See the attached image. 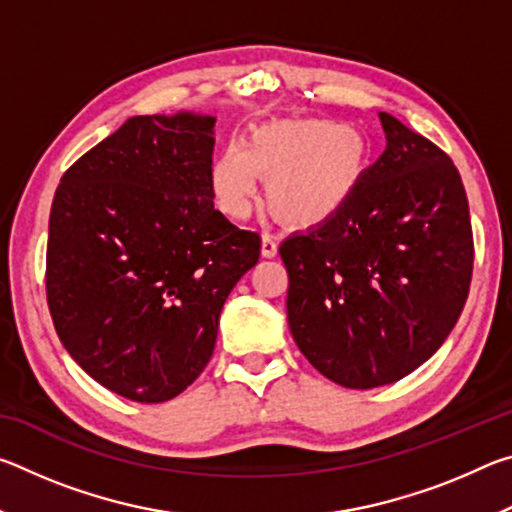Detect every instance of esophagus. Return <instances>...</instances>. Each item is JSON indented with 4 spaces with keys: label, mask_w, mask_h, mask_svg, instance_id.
I'll use <instances>...</instances> for the list:
<instances>
[{
    "label": "esophagus",
    "mask_w": 512,
    "mask_h": 512,
    "mask_svg": "<svg viewBox=\"0 0 512 512\" xmlns=\"http://www.w3.org/2000/svg\"><path fill=\"white\" fill-rule=\"evenodd\" d=\"M262 255L264 257L277 255V239L271 235V232H262Z\"/></svg>",
    "instance_id": "34e87169"
}]
</instances>
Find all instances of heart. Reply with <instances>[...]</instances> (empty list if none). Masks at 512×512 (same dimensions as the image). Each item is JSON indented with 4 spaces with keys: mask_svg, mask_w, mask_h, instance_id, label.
Wrapping results in <instances>:
<instances>
[{
    "mask_svg": "<svg viewBox=\"0 0 512 512\" xmlns=\"http://www.w3.org/2000/svg\"><path fill=\"white\" fill-rule=\"evenodd\" d=\"M368 146L350 126L316 119H282L257 126L246 146L228 144L210 169L216 205L232 219L250 214L259 176L284 221L314 223L339 210L357 185Z\"/></svg>",
    "mask_w": 512,
    "mask_h": 512,
    "instance_id": "1",
    "label": "heart"
}]
</instances>
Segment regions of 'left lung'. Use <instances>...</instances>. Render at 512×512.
I'll return each mask as SVG.
<instances>
[{
	"mask_svg": "<svg viewBox=\"0 0 512 512\" xmlns=\"http://www.w3.org/2000/svg\"><path fill=\"white\" fill-rule=\"evenodd\" d=\"M386 151L316 228L282 241L293 341L345 388L393 384L452 332L472 282L474 239L449 155L379 112Z\"/></svg>",
	"mask_w": 512,
	"mask_h": 512,
	"instance_id": "left-lung-1",
	"label": "left lung"
}]
</instances>
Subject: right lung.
I'll use <instances>...</instances> for the list:
<instances>
[{"instance_id": "add662e5", "label": "right lung", "mask_w": 512, "mask_h": 512, "mask_svg": "<svg viewBox=\"0 0 512 512\" xmlns=\"http://www.w3.org/2000/svg\"><path fill=\"white\" fill-rule=\"evenodd\" d=\"M214 117L140 115L81 155L49 214L47 305L88 375L173 400L212 359L225 298L262 237L214 210Z\"/></svg>"}]
</instances>
